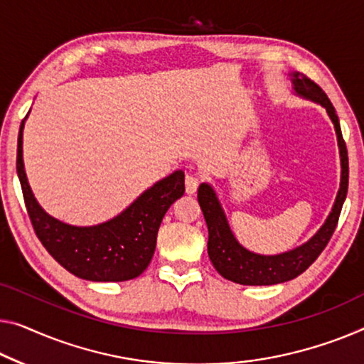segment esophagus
I'll return each instance as SVG.
<instances>
[{
  "mask_svg": "<svg viewBox=\"0 0 364 364\" xmlns=\"http://www.w3.org/2000/svg\"><path fill=\"white\" fill-rule=\"evenodd\" d=\"M198 186H199V180L196 176L193 175H186V178H184V188H186V194H194L198 191Z\"/></svg>",
  "mask_w": 364,
  "mask_h": 364,
  "instance_id": "34e87169",
  "label": "esophagus"
}]
</instances>
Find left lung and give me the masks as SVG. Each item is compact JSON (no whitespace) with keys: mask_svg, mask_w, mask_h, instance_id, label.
I'll return each mask as SVG.
<instances>
[{"mask_svg":"<svg viewBox=\"0 0 364 364\" xmlns=\"http://www.w3.org/2000/svg\"><path fill=\"white\" fill-rule=\"evenodd\" d=\"M292 91L296 96L304 97L312 102H317L327 111L330 121L337 134L338 151H340V188L332 205V210L316 234L306 243L278 255H259L247 250L232 232L227 215L222 209V204L217 198L215 189L209 183H203L198 189V203L203 210L205 224L209 230L208 253L217 273L224 276L225 279L234 281L243 286H273L286 283L304 273L311 264L316 262L318 255L327 247L332 237L335 227H337L338 217L343 208V203L348 193V151L341 135V127L337 112L332 102L323 93L318 85L309 80L306 75L299 72L289 73Z\"/></svg>","mask_w":364,"mask_h":364,"instance_id":"8db88e82","label":"left lung"}]
</instances>
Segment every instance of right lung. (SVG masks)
<instances>
[{"mask_svg": "<svg viewBox=\"0 0 364 364\" xmlns=\"http://www.w3.org/2000/svg\"><path fill=\"white\" fill-rule=\"evenodd\" d=\"M27 116L19 127L16 170L27 214L42 245L65 269L81 279L119 283L137 278L151 262L156 234L166 210L184 194V171L176 170L156 181L121 214L102 224L86 227L65 224L42 209L27 181L23 160Z\"/></svg>", "mask_w": 364, "mask_h": 364, "instance_id": "right-lung-1", "label": "right lung"}]
</instances>
